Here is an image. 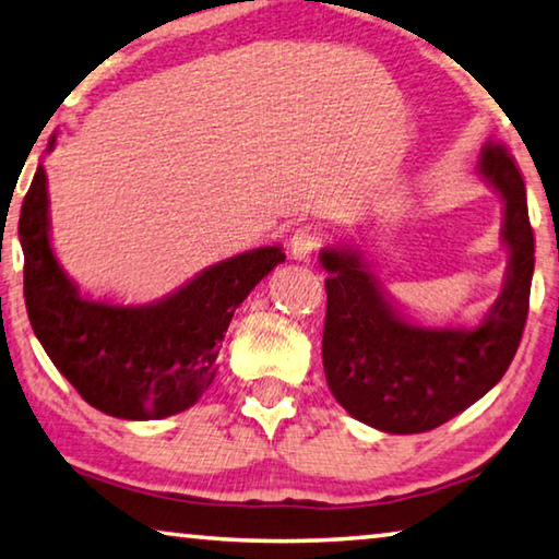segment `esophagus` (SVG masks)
<instances>
[{
	"label": "esophagus",
	"instance_id": "obj_1",
	"mask_svg": "<svg viewBox=\"0 0 559 559\" xmlns=\"http://www.w3.org/2000/svg\"><path fill=\"white\" fill-rule=\"evenodd\" d=\"M323 236L316 226H300L296 228L294 238H290V255L296 261H311L313 253L321 248Z\"/></svg>",
	"mask_w": 559,
	"mask_h": 559
}]
</instances>
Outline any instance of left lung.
Wrapping results in <instances>:
<instances>
[{"mask_svg":"<svg viewBox=\"0 0 559 559\" xmlns=\"http://www.w3.org/2000/svg\"><path fill=\"white\" fill-rule=\"evenodd\" d=\"M477 171L504 201L502 241L510 263L500 298L473 331L411 323L358 251H321L328 271L325 380L335 401L370 428L395 436L438 428L480 401L515 358L535 271L525 181L500 144H485Z\"/></svg>","mask_w":559,"mask_h":559,"instance_id":"left-lung-1","label":"left lung"}]
</instances>
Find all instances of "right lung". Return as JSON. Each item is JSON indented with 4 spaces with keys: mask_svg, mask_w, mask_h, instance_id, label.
Segmentation results:
<instances>
[{
    "mask_svg": "<svg viewBox=\"0 0 559 559\" xmlns=\"http://www.w3.org/2000/svg\"><path fill=\"white\" fill-rule=\"evenodd\" d=\"M20 241L34 335L88 405L123 420L189 411L216 376L234 311L255 283L286 261L281 246H263L209 265L156 304L114 306L84 298L51 251L44 166L22 203Z\"/></svg>",
    "mask_w": 559,
    "mask_h": 559,
    "instance_id": "add662e5",
    "label": "right lung"
}]
</instances>
